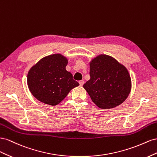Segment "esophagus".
<instances>
[{"mask_svg":"<svg viewBox=\"0 0 157 157\" xmlns=\"http://www.w3.org/2000/svg\"><path fill=\"white\" fill-rule=\"evenodd\" d=\"M84 83H85V82L83 81V80H81V81L79 82V83L80 85V86H83V85L84 84Z\"/></svg>","mask_w":157,"mask_h":157,"instance_id":"1","label":"esophagus"}]
</instances>
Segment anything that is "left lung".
<instances>
[{
    "mask_svg": "<svg viewBox=\"0 0 157 157\" xmlns=\"http://www.w3.org/2000/svg\"><path fill=\"white\" fill-rule=\"evenodd\" d=\"M90 79L83 88L98 108L110 109L126 101L132 89L128 69L114 58L99 55L89 62Z\"/></svg>",
    "mask_w": 157,
    "mask_h": 157,
    "instance_id": "8db88e82",
    "label": "left lung"
}]
</instances>
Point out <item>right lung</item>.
Returning a JSON list of instances; mask_svg holds the SVG:
<instances>
[{
    "instance_id": "obj_1",
    "label": "right lung",
    "mask_w": 157,
    "mask_h": 157,
    "mask_svg": "<svg viewBox=\"0 0 157 157\" xmlns=\"http://www.w3.org/2000/svg\"><path fill=\"white\" fill-rule=\"evenodd\" d=\"M68 60L61 54L43 57L28 73L27 83L32 95L44 104L55 106L64 99L69 92L79 86L66 70Z\"/></svg>"
}]
</instances>
